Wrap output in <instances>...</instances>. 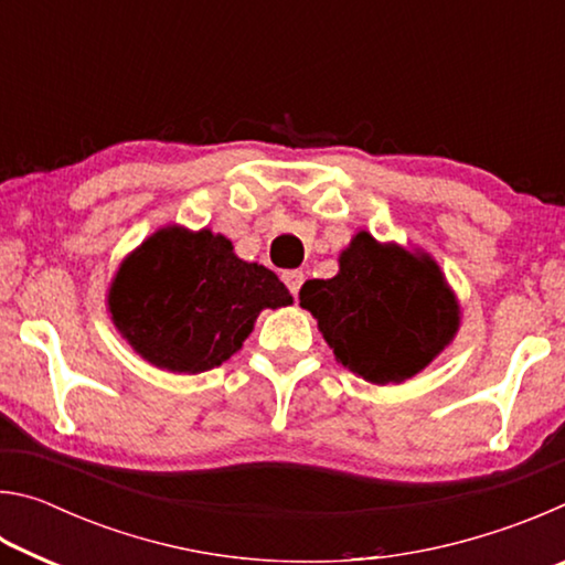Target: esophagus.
Here are the masks:
<instances>
[{
    "label": "esophagus",
    "mask_w": 565,
    "mask_h": 565,
    "mask_svg": "<svg viewBox=\"0 0 565 565\" xmlns=\"http://www.w3.org/2000/svg\"><path fill=\"white\" fill-rule=\"evenodd\" d=\"M281 279H284L286 286H289V291H291L294 296H299V289H301V284H303V271L289 269V271L281 274Z\"/></svg>",
    "instance_id": "esophagus-1"
}]
</instances>
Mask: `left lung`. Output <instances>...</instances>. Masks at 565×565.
I'll list each match as a JSON object with an SVG mask.
<instances>
[{"mask_svg":"<svg viewBox=\"0 0 565 565\" xmlns=\"http://www.w3.org/2000/svg\"><path fill=\"white\" fill-rule=\"evenodd\" d=\"M333 279L301 286V306L337 359L371 384H401L454 339L458 303L428 256L361 232Z\"/></svg>","mask_w":565,"mask_h":565,"instance_id":"1","label":"left lung"}]
</instances>
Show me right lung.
<instances>
[{
  "label": "right lung",
  "instance_id": "right-lung-1",
  "mask_svg": "<svg viewBox=\"0 0 565 565\" xmlns=\"http://www.w3.org/2000/svg\"><path fill=\"white\" fill-rule=\"evenodd\" d=\"M262 264L236 259L212 232L169 226L121 264L109 291L117 329L134 351L174 374H199L242 349L262 309L291 303Z\"/></svg>",
  "mask_w": 565,
  "mask_h": 565
}]
</instances>
